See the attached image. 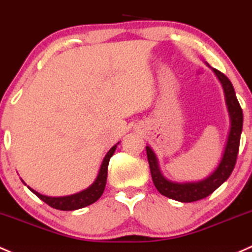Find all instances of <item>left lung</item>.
Returning <instances> with one entry per match:
<instances>
[{
	"label": "left lung",
	"mask_w": 252,
	"mask_h": 252,
	"mask_svg": "<svg viewBox=\"0 0 252 252\" xmlns=\"http://www.w3.org/2000/svg\"><path fill=\"white\" fill-rule=\"evenodd\" d=\"M213 71L215 72L219 81L221 82L222 88H223L224 100H226L229 121H231V126H229V133L228 137H227L226 146H224L223 155H222L221 160H220L215 170L208 177L197 182H173L163 176L155 152L150 146H146L147 159L156 189H158L160 194L165 195L170 199L177 200V202L190 203L210 195L214 190L219 189L231 176L235 161H237L240 135H242L243 130V111L237 96H235V92L231 81L227 78V76H224L216 68H213Z\"/></svg>",
	"instance_id": "1"
}]
</instances>
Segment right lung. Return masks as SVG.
<instances>
[{"instance_id": "right-lung-1", "label": "right lung", "mask_w": 252, "mask_h": 252, "mask_svg": "<svg viewBox=\"0 0 252 252\" xmlns=\"http://www.w3.org/2000/svg\"><path fill=\"white\" fill-rule=\"evenodd\" d=\"M118 144L119 142H117L115 146L106 153L105 158L102 159L101 166H100L99 169V174H97L95 181L93 182L88 189L81 190V192L78 193H75V194L65 195V197H48V195H43L41 194V193L36 192L35 189H30V187L28 186L29 189H30L33 194H36L39 199L43 200L44 203H47L49 206H52V208L58 209V210L71 211L91 205V204L96 202V200L101 197L102 193H104L106 180H107L108 161H110V158L112 157L113 153H115Z\"/></svg>"}]
</instances>
